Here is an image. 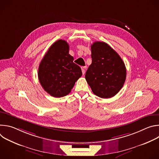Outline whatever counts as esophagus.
I'll use <instances>...</instances> for the list:
<instances>
[{"label":"esophagus","instance_id":"obj_1","mask_svg":"<svg viewBox=\"0 0 159 159\" xmlns=\"http://www.w3.org/2000/svg\"><path fill=\"white\" fill-rule=\"evenodd\" d=\"M85 69H86V67L85 66H82V74L83 75L85 73Z\"/></svg>","mask_w":159,"mask_h":159}]
</instances>
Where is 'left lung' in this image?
I'll use <instances>...</instances> for the list:
<instances>
[{"label": "left lung", "instance_id": "obj_1", "mask_svg": "<svg viewBox=\"0 0 159 159\" xmlns=\"http://www.w3.org/2000/svg\"><path fill=\"white\" fill-rule=\"evenodd\" d=\"M91 58L85 77L93 93L101 98L115 96L126 80L124 61L109 45L101 41L91 45Z\"/></svg>", "mask_w": 159, "mask_h": 159}]
</instances>
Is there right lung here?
I'll list each match as a JSON object with an SVG mask.
<instances>
[{
    "instance_id": "1",
    "label": "right lung",
    "mask_w": 159,
    "mask_h": 159,
    "mask_svg": "<svg viewBox=\"0 0 159 159\" xmlns=\"http://www.w3.org/2000/svg\"><path fill=\"white\" fill-rule=\"evenodd\" d=\"M69 44L59 39L54 43L41 61L39 81L45 91L55 98L69 94L75 82L82 76L80 67L73 62Z\"/></svg>"
}]
</instances>
